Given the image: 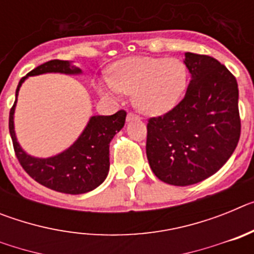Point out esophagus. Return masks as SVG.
<instances>
[{
	"label": "esophagus",
	"mask_w": 254,
	"mask_h": 254,
	"mask_svg": "<svg viewBox=\"0 0 254 254\" xmlns=\"http://www.w3.org/2000/svg\"><path fill=\"white\" fill-rule=\"evenodd\" d=\"M138 117L136 116V114H133V113H128L127 114V122H131V121H133V120H137Z\"/></svg>",
	"instance_id": "34e87169"
}]
</instances>
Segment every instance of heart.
Here are the masks:
<instances>
[{
  "label": "heart",
  "mask_w": 254,
  "mask_h": 254,
  "mask_svg": "<svg viewBox=\"0 0 254 254\" xmlns=\"http://www.w3.org/2000/svg\"><path fill=\"white\" fill-rule=\"evenodd\" d=\"M187 86L188 68L177 58H127L114 64L111 77L98 81V89L104 95H133L138 111L149 116H161L174 109Z\"/></svg>",
  "instance_id": "1"
}]
</instances>
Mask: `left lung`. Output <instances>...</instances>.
<instances>
[{
	"mask_svg": "<svg viewBox=\"0 0 254 254\" xmlns=\"http://www.w3.org/2000/svg\"><path fill=\"white\" fill-rule=\"evenodd\" d=\"M190 81L185 98L147 123L146 155L160 181L190 186L208 178L229 160L241 137L238 84L210 56L187 52Z\"/></svg>",
	"mask_w": 254,
	"mask_h": 254,
	"instance_id": "1",
	"label": "left lung"
}]
</instances>
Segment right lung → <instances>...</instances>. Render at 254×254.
<instances>
[{
	"mask_svg": "<svg viewBox=\"0 0 254 254\" xmlns=\"http://www.w3.org/2000/svg\"><path fill=\"white\" fill-rule=\"evenodd\" d=\"M43 73L81 75L82 71L69 61L52 60L38 66L20 80L15 94L16 99L8 118V129L16 158L29 176L44 187L68 194L90 192L99 187L107 178L109 172V143L114 134L123 128L127 113L120 111L112 116L90 117L84 131L68 149L49 158L31 156L17 142L13 114L22 82L29 76Z\"/></svg>",
	"mask_w": 254,
	"mask_h": 254,
	"instance_id": "obj_1",
	"label": "right lung"
}]
</instances>
